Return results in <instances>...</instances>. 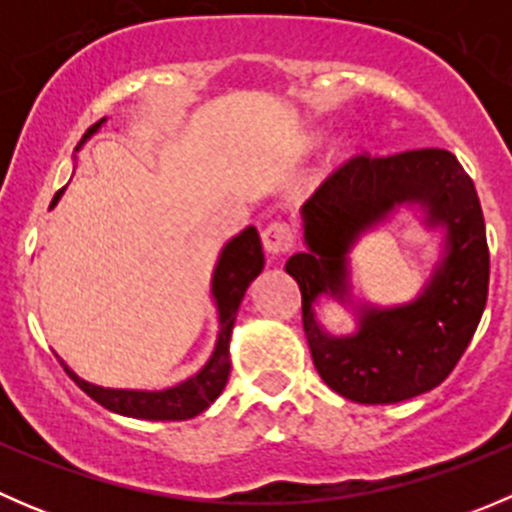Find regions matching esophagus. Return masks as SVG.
I'll list each match as a JSON object with an SVG mask.
<instances>
[{
	"instance_id": "esophagus-1",
	"label": "esophagus",
	"mask_w": 512,
	"mask_h": 512,
	"mask_svg": "<svg viewBox=\"0 0 512 512\" xmlns=\"http://www.w3.org/2000/svg\"><path fill=\"white\" fill-rule=\"evenodd\" d=\"M262 245H265L267 255L270 257H282L292 250L294 237H292V227L282 220H275L262 230Z\"/></svg>"
}]
</instances>
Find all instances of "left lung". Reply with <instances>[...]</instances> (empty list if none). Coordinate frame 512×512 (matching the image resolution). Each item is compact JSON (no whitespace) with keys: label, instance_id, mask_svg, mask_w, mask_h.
<instances>
[{"label":"left lung","instance_id":"1","mask_svg":"<svg viewBox=\"0 0 512 512\" xmlns=\"http://www.w3.org/2000/svg\"><path fill=\"white\" fill-rule=\"evenodd\" d=\"M418 202L447 230V255L414 303L362 308L352 338H329L313 319L322 293L348 298V250L396 204ZM307 252L285 270L302 292V324L329 389L356 404H396L441 384L471 344L488 299L490 252L471 175L443 148L354 156L302 208Z\"/></svg>","mask_w":512,"mask_h":512}]
</instances>
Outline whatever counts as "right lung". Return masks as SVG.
Instances as JSON below:
<instances>
[{
	"mask_svg": "<svg viewBox=\"0 0 512 512\" xmlns=\"http://www.w3.org/2000/svg\"><path fill=\"white\" fill-rule=\"evenodd\" d=\"M106 121L94 123V126L86 131L84 138H89L91 133L98 131V126ZM61 193L54 195L51 200V208L59 203ZM265 267V255H262V242L257 235L255 227H247L240 235L232 237L225 245L223 255H220L218 267H215L213 275V297L218 304V317H220V332H218V344H215V352L210 356L208 364L198 371L195 376H190L183 384L173 386V389L165 391H123V389H103V386H94L89 381L79 379L69 366L61 361L66 374L76 381L81 391L91 396L96 404H101L103 409L116 411V414L133 416V418H148V421H185V418H193L203 414L220 394H223L227 376H230V334L232 324H235L237 309H240L242 297H245V289L250 287V282Z\"/></svg>",
	"mask_w": 512,
	"mask_h": 512,
	"instance_id": "1",
	"label": "right lung"
}]
</instances>
